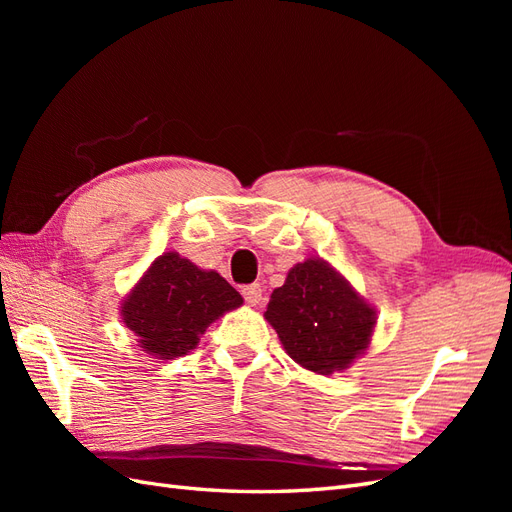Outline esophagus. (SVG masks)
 <instances>
[{
	"instance_id": "obj_1",
	"label": "esophagus",
	"mask_w": 512,
	"mask_h": 512,
	"mask_svg": "<svg viewBox=\"0 0 512 512\" xmlns=\"http://www.w3.org/2000/svg\"><path fill=\"white\" fill-rule=\"evenodd\" d=\"M241 294H243L245 303L258 305L262 301V286L260 284H247V286L241 288Z\"/></svg>"
}]
</instances>
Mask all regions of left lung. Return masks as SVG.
<instances>
[{
	"label": "left lung",
	"instance_id": "1",
	"mask_svg": "<svg viewBox=\"0 0 512 512\" xmlns=\"http://www.w3.org/2000/svg\"><path fill=\"white\" fill-rule=\"evenodd\" d=\"M265 318L290 359L329 376L346 369L371 339L376 312L327 262L309 258L275 288Z\"/></svg>",
	"mask_w": 512,
	"mask_h": 512
}]
</instances>
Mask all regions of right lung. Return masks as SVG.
Here are the masks:
<instances>
[{
	"mask_svg": "<svg viewBox=\"0 0 512 512\" xmlns=\"http://www.w3.org/2000/svg\"><path fill=\"white\" fill-rule=\"evenodd\" d=\"M241 303L220 273L166 252L128 294L121 314L147 354L166 361L190 352L215 318Z\"/></svg>",
	"mask_w": 512,
	"mask_h": 512,
	"instance_id": "1",
	"label": "right lung"
}]
</instances>
